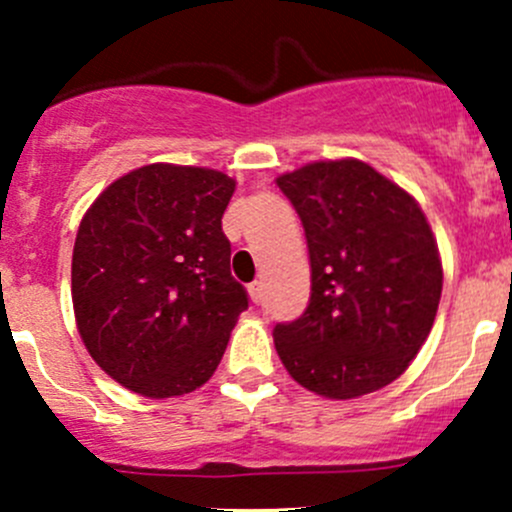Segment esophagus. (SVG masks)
I'll use <instances>...</instances> for the list:
<instances>
[{
  "mask_svg": "<svg viewBox=\"0 0 512 512\" xmlns=\"http://www.w3.org/2000/svg\"><path fill=\"white\" fill-rule=\"evenodd\" d=\"M247 292H250V299L255 304L262 302V294H265V287H262V282H252L250 287H247Z\"/></svg>",
  "mask_w": 512,
  "mask_h": 512,
  "instance_id": "1",
  "label": "esophagus"
}]
</instances>
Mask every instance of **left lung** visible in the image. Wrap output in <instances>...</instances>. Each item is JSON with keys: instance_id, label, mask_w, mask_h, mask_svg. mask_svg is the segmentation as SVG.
Returning a JSON list of instances; mask_svg holds the SVG:
<instances>
[{"instance_id": "8db88e82", "label": "left lung", "mask_w": 512, "mask_h": 512, "mask_svg": "<svg viewBox=\"0 0 512 512\" xmlns=\"http://www.w3.org/2000/svg\"><path fill=\"white\" fill-rule=\"evenodd\" d=\"M302 220L312 265L304 314L277 324L275 349L297 384L356 399L399 379L426 342L443 270L418 203L356 158L277 178Z\"/></svg>"}]
</instances>
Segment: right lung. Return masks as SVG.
Masks as SVG:
<instances>
[{"instance_id": "add662e5", "label": "right lung", "mask_w": 512, "mask_h": 512, "mask_svg": "<svg viewBox=\"0 0 512 512\" xmlns=\"http://www.w3.org/2000/svg\"><path fill=\"white\" fill-rule=\"evenodd\" d=\"M232 193L235 180L220 170L151 163L86 210L71 260L76 327L126 389L170 399L218 369L247 309L223 232Z\"/></svg>"}]
</instances>
